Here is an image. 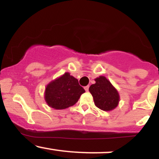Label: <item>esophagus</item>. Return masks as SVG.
Here are the masks:
<instances>
[{
    "instance_id": "1",
    "label": "esophagus",
    "mask_w": 159,
    "mask_h": 159,
    "mask_svg": "<svg viewBox=\"0 0 159 159\" xmlns=\"http://www.w3.org/2000/svg\"><path fill=\"white\" fill-rule=\"evenodd\" d=\"M84 90H85L86 91H87V92L89 90V86H88V85L86 86V87H84Z\"/></svg>"
}]
</instances>
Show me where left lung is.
<instances>
[{
  "label": "left lung",
  "instance_id": "8db88e82",
  "mask_svg": "<svg viewBox=\"0 0 159 159\" xmlns=\"http://www.w3.org/2000/svg\"><path fill=\"white\" fill-rule=\"evenodd\" d=\"M95 81L96 84L90 86L89 91L93 97L96 106L107 111L114 109L120 100L117 91L104 76L96 78Z\"/></svg>",
  "mask_w": 159,
  "mask_h": 159
}]
</instances>
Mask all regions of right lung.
<instances>
[{
  "mask_svg": "<svg viewBox=\"0 0 159 159\" xmlns=\"http://www.w3.org/2000/svg\"><path fill=\"white\" fill-rule=\"evenodd\" d=\"M84 92L78 80L66 72L48 84L45 88V98L49 106L61 110L74 105Z\"/></svg>",
  "mask_w": 159,
  "mask_h": 159,
  "instance_id": "1",
  "label": "right lung"
}]
</instances>
